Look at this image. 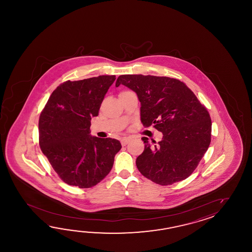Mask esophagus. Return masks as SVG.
<instances>
[{"label":"esophagus","mask_w":252,"mask_h":252,"mask_svg":"<svg viewBox=\"0 0 252 252\" xmlns=\"http://www.w3.org/2000/svg\"><path fill=\"white\" fill-rule=\"evenodd\" d=\"M130 141V139H128V138H125V139H122V141H121V143L123 146H126V145L128 144V142Z\"/></svg>","instance_id":"1"}]
</instances>
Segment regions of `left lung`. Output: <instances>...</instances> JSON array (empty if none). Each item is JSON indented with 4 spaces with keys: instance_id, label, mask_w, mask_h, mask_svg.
I'll list each match as a JSON object with an SVG mask.
<instances>
[{
    "instance_id": "left-lung-1",
    "label": "left lung",
    "mask_w": 252,
    "mask_h": 252,
    "mask_svg": "<svg viewBox=\"0 0 252 252\" xmlns=\"http://www.w3.org/2000/svg\"><path fill=\"white\" fill-rule=\"evenodd\" d=\"M138 95L140 120L163 133L158 145L142 138L145 149L136 159L139 171L160 186L188 178L211 142L212 121L207 109L185 83L155 75H123L116 81Z\"/></svg>"
}]
</instances>
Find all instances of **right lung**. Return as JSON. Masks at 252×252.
I'll return each mask as SVG.
<instances>
[{"label":"right lung","mask_w":252,"mask_h":252,"mask_svg":"<svg viewBox=\"0 0 252 252\" xmlns=\"http://www.w3.org/2000/svg\"><path fill=\"white\" fill-rule=\"evenodd\" d=\"M115 75L65 81L49 97L38 120L43 154L69 186L90 188L111 171L122 149L117 139L90 135L92 117L98 115Z\"/></svg>","instance_id":"right-lung-1"}]
</instances>
